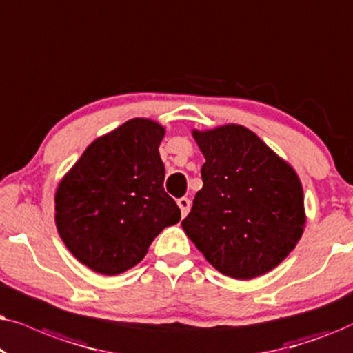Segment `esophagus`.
<instances>
[{
    "mask_svg": "<svg viewBox=\"0 0 353 353\" xmlns=\"http://www.w3.org/2000/svg\"><path fill=\"white\" fill-rule=\"evenodd\" d=\"M177 205H179L182 218H184V216H187V213H189V210H190V200L185 199V196H182V199L177 200Z\"/></svg>",
    "mask_w": 353,
    "mask_h": 353,
    "instance_id": "34e87169",
    "label": "esophagus"
}]
</instances>
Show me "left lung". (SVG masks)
<instances>
[{
	"label": "left lung",
	"mask_w": 353,
	"mask_h": 353,
	"mask_svg": "<svg viewBox=\"0 0 353 353\" xmlns=\"http://www.w3.org/2000/svg\"><path fill=\"white\" fill-rule=\"evenodd\" d=\"M205 157L203 187L181 225L221 274L248 281L274 270L302 237L299 174L250 129L192 130Z\"/></svg>",
	"instance_id": "1"
}]
</instances>
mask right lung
I'll use <instances>...</instances> for the list:
<instances>
[{"mask_svg":"<svg viewBox=\"0 0 353 353\" xmlns=\"http://www.w3.org/2000/svg\"><path fill=\"white\" fill-rule=\"evenodd\" d=\"M166 134L134 117L93 140L54 192L61 241L82 265L105 276L130 270L181 210L164 192L159 143Z\"/></svg>","mask_w":353,"mask_h":353,"instance_id":"add662e5","label":"right lung"}]
</instances>
